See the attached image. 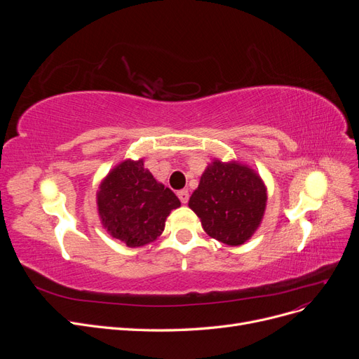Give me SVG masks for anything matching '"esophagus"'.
<instances>
[{
  "mask_svg": "<svg viewBox=\"0 0 359 359\" xmlns=\"http://www.w3.org/2000/svg\"><path fill=\"white\" fill-rule=\"evenodd\" d=\"M177 194H178V198H180V201L182 203H187L189 202V191L187 190H180Z\"/></svg>",
  "mask_w": 359,
  "mask_h": 359,
  "instance_id": "esophagus-1",
  "label": "esophagus"
}]
</instances>
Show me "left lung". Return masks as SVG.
<instances>
[{"label": "left lung", "instance_id": "left-lung-1", "mask_svg": "<svg viewBox=\"0 0 359 359\" xmlns=\"http://www.w3.org/2000/svg\"><path fill=\"white\" fill-rule=\"evenodd\" d=\"M189 206L211 238L236 247L250 240L262 222L266 187L248 166L214 160L202 173Z\"/></svg>", "mask_w": 359, "mask_h": 359}]
</instances>
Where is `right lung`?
<instances>
[{
  "label": "right lung",
  "mask_w": 359,
  "mask_h": 359,
  "mask_svg": "<svg viewBox=\"0 0 359 359\" xmlns=\"http://www.w3.org/2000/svg\"><path fill=\"white\" fill-rule=\"evenodd\" d=\"M180 205L175 193L144 168L142 158L119 163L97 191L103 227L127 247H142L157 240L168 215Z\"/></svg>",
  "instance_id": "add662e5"
}]
</instances>
